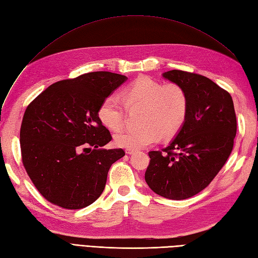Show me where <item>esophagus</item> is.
<instances>
[{"label":"esophagus","mask_w":258,"mask_h":258,"mask_svg":"<svg viewBox=\"0 0 258 258\" xmlns=\"http://www.w3.org/2000/svg\"><path fill=\"white\" fill-rule=\"evenodd\" d=\"M134 153H135V150H130V148H127V150H126V154H128V155H131Z\"/></svg>","instance_id":"1"}]
</instances>
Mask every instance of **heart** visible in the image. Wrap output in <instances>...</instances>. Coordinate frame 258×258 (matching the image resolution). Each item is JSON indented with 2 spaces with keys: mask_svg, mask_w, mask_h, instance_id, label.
Returning <instances> with one entry per match:
<instances>
[{
  "mask_svg": "<svg viewBox=\"0 0 258 258\" xmlns=\"http://www.w3.org/2000/svg\"><path fill=\"white\" fill-rule=\"evenodd\" d=\"M117 96L106 97L98 110L101 123L111 131L122 127L123 104L128 110L142 107L141 128H126L114 137L116 145L130 150L143 148L158 142L161 136H174L182 128L188 112V97L178 84L162 83L148 76H140Z\"/></svg>",
  "mask_w": 258,
  "mask_h": 258,
  "instance_id": "heart-1",
  "label": "heart"
}]
</instances>
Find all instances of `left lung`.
I'll return each mask as SVG.
<instances>
[{"instance_id":"obj_1","label":"left lung","mask_w":258,"mask_h":258,"mask_svg":"<svg viewBox=\"0 0 258 258\" xmlns=\"http://www.w3.org/2000/svg\"><path fill=\"white\" fill-rule=\"evenodd\" d=\"M162 77L185 89L188 112L169 145L148 153L145 181L159 196L183 200L205 189L227 161L237 134L236 113L229 93L206 76L172 70Z\"/></svg>"}]
</instances>
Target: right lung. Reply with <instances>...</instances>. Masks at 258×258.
Wrapping results in <instances>:
<instances>
[{
    "mask_svg": "<svg viewBox=\"0 0 258 258\" xmlns=\"http://www.w3.org/2000/svg\"><path fill=\"white\" fill-rule=\"evenodd\" d=\"M126 81L111 72L83 74L50 85L27 107L20 129L22 163L51 204L83 209L104 190L108 170L124 152L102 148L112 137L98 110Z\"/></svg>",
    "mask_w": 258,
    "mask_h": 258,
    "instance_id": "1",
    "label": "right lung"
}]
</instances>
